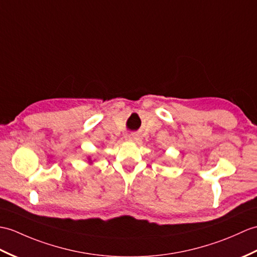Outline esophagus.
Masks as SVG:
<instances>
[{
  "label": "esophagus",
  "instance_id": "1",
  "mask_svg": "<svg viewBox=\"0 0 257 257\" xmlns=\"http://www.w3.org/2000/svg\"><path fill=\"white\" fill-rule=\"evenodd\" d=\"M128 140L131 141V142H138L139 138H138V137H137L136 135H131V136L129 137V138H128Z\"/></svg>",
  "mask_w": 257,
  "mask_h": 257
}]
</instances>
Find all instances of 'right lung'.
Segmentation results:
<instances>
[{"label":"right lung","mask_w":257,"mask_h":257,"mask_svg":"<svg viewBox=\"0 0 257 257\" xmlns=\"http://www.w3.org/2000/svg\"><path fill=\"white\" fill-rule=\"evenodd\" d=\"M87 161H88V162H87L88 164H93V161H92V158H91V157L87 158Z\"/></svg>","instance_id":"1"}]
</instances>
